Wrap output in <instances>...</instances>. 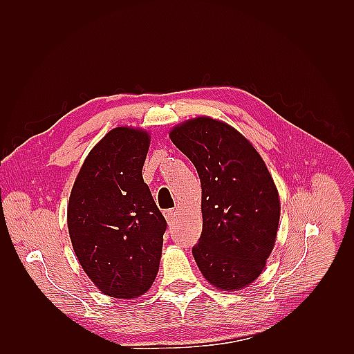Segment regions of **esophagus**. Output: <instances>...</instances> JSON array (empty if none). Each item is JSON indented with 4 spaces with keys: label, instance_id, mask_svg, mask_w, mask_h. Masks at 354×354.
<instances>
[{
    "label": "esophagus",
    "instance_id": "34e87169",
    "mask_svg": "<svg viewBox=\"0 0 354 354\" xmlns=\"http://www.w3.org/2000/svg\"><path fill=\"white\" fill-rule=\"evenodd\" d=\"M164 216H165V218H167V223H168V224L174 223V218H176V212H174V209H165V211H164Z\"/></svg>",
    "mask_w": 354,
    "mask_h": 354
}]
</instances>
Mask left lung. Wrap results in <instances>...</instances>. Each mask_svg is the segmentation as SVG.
Instances as JSON below:
<instances>
[{
    "instance_id": "1",
    "label": "left lung",
    "mask_w": 354,
    "mask_h": 354,
    "mask_svg": "<svg viewBox=\"0 0 354 354\" xmlns=\"http://www.w3.org/2000/svg\"><path fill=\"white\" fill-rule=\"evenodd\" d=\"M169 138L195 165L202 186V233L192 254L223 291L254 282L273 250L279 195L264 160L230 125L202 116Z\"/></svg>"
}]
</instances>
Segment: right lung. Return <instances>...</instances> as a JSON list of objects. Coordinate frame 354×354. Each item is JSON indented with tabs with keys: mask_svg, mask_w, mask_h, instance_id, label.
<instances>
[{
	"mask_svg": "<svg viewBox=\"0 0 354 354\" xmlns=\"http://www.w3.org/2000/svg\"><path fill=\"white\" fill-rule=\"evenodd\" d=\"M142 130L118 127L93 147L68 207L73 251L106 295L136 298L153 283L167 221L145 183L149 149Z\"/></svg>",
	"mask_w": 354,
	"mask_h": 354,
	"instance_id": "add662e5",
	"label": "right lung"
}]
</instances>
